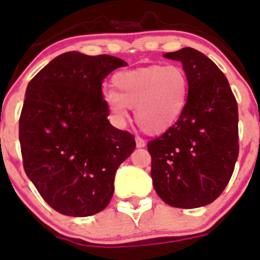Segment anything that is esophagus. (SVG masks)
<instances>
[{
  "instance_id": "1",
  "label": "esophagus",
  "mask_w": 260,
  "mask_h": 260,
  "mask_svg": "<svg viewBox=\"0 0 260 260\" xmlns=\"http://www.w3.org/2000/svg\"><path fill=\"white\" fill-rule=\"evenodd\" d=\"M145 145H146V142H145L144 138H141V137H140V136H137V137H136V146H137V147H144Z\"/></svg>"
}]
</instances>
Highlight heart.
Listing matches in <instances>:
<instances>
[{"mask_svg":"<svg viewBox=\"0 0 260 260\" xmlns=\"http://www.w3.org/2000/svg\"><path fill=\"white\" fill-rule=\"evenodd\" d=\"M115 91L104 92L106 108L118 120L135 109L138 127L156 135L169 129L185 111L190 94L187 73L179 65H147L122 70L113 77Z\"/></svg>","mask_w":260,"mask_h":260,"instance_id":"1","label":"heart"}]
</instances>
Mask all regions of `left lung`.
<instances>
[{
    "label": "left lung",
    "mask_w": 260,
    "mask_h": 260,
    "mask_svg": "<svg viewBox=\"0 0 260 260\" xmlns=\"http://www.w3.org/2000/svg\"><path fill=\"white\" fill-rule=\"evenodd\" d=\"M181 61L190 94L181 118L147 142L160 199L183 209L213 203L229 185L239 156V110L225 75L200 51L167 52Z\"/></svg>",
    "instance_id": "1"
}]
</instances>
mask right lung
<instances>
[{
  "instance_id": "obj_1",
  "label": "right lung",
  "mask_w": 260,
  "mask_h": 260,
  "mask_svg": "<svg viewBox=\"0 0 260 260\" xmlns=\"http://www.w3.org/2000/svg\"><path fill=\"white\" fill-rule=\"evenodd\" d=\"M127 62L65 52L29 82L19 119L23 166L52 209L88 217L108 207L116 169L136 147L109 123L104 79Z\"/></svg>"
}]
</instances>
